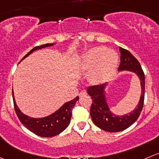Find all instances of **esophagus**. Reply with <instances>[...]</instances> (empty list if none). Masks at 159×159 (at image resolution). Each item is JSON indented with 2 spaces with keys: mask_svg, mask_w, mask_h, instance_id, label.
I'll return each mask as SVG.
<instances>
[{
  "mask_svg": "<svg viewBox=\"0 0 159 159\" xmlns=\"http://www.w3.org/2000/svg\"><path fill=\"white\" fill-rule=\"evenodd\" d=\"M86 94H87V92H86L85 91H82V92H81L79 93V96L82 97V96H84V95H85Z\"/></svg>",
  "mask_w": 159,
  "mask_h": 159,
  "instance_id": "1",
  "label": "esophagus"
}]
</instances>
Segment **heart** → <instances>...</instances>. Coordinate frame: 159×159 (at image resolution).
<instances>
[{"instance_id": "1", "label": "heart", "mask_w": 159, "mask_h": 159, "mask_svg": "<svg viewBox=\"0 0 159 159\" xmlns=\"http://www.w3.org/2000/svg\"><path fill=\"white\" fill-rule=\"evenodd\" d=\"M119 57L112 50L106 47H94L82 57V67L91 70V78L95 83H103L112 78L116 70Z\"/></svg>"}]
</instances>
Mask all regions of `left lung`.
<instances>
[{"label":"left lung","mask_w":159,"mask_h":159,"mask_svg":"<svg viewBox=\"0 0 159 159\" xmlns=\"http://www.w3.org/2000/svg\"><path fill=\"white\" fill-rule=\"evenodd\" d=\"M120 64L118 70H129L136 74L140 78L141 95L138 106L134 111L124 116H116L112 113L108 106L105 96L106 84L89 86L88 94L93 100L91 106L90 115L94 124L103 130L108 132H120L131 126L138 120L144 106L145 78L141 64L138 60L125 49L120 47Z\"/></svg>","instance_id":"obj_1"}]
</instances>
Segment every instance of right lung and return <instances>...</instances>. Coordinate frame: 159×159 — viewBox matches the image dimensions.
I'll list each match as a JSON object with an SVG mask.
<instances>
[{
    "label": "right lung",
    "instance_id": "1",
    "mask_svg": "<svg viewBox=\"0 0 159 159\" xmlns=\"http://www.w3.org/2000/svg\"><path fill=\"white\" fill-rule=\"evenodd\" d=\"M53 45V43H47L34 47L21 60V61L35 50L44 48V47H51ZM12 96H13L15 112L21 124L32 133L39 137H43V138L54 137L61 134L67 128V126L70 124V118H71V109L75 106L76 102L79 99V97L77 96L71 101L64 103L58 110L48 116H46L44 118H32L23 114L18 108L15 103V98H14L13 89H12Z\"/></svg>",
    "mask_w": 159,
    "mask_h": 159
}]
</instances>
